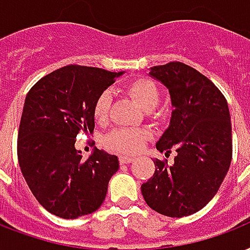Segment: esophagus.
<instances>
[{
    "label": "esophagus",
    "instance_id": "34e87169",
    "mask_svg": "<svg viewBox=\"0 0 250 250\" xmlns=\"http://www.w3.org/2000/svg\"><path fill=\"white\" fill-rule=\"evenodd\" d=\"M119 160H120V163H121V164H129V163H131L133 160H134V158H133V156L121 155L119 158Z\"/></svg>",
    "mask_w": 250,
    "mask_h": 250
}]
</instances>
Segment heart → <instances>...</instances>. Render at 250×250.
Here are the masks:
<instances>
[{
	"mask_svg": "<svg viewBox=\"0 0 250 250\" xmlns=\"http://www.w3.org/2000/svg\"><path fill=\"white\" fill-rule=\"evenodd\" d=\"M127 92L133 96V99L143 111H152L159 104V88L151 79H135L127 84ZM111 100L112 98L109 92H103L96 100L94 116L98 123H103L108 117ZM145 141H146V134L143 131L123 127V129H116L109 133L104 138V145L112 151L120 152V154H133L141 150Z\"/></svg>",
	"mask_w": 250,
	"mask_h": 250,
	"instance_id": "b5f03b06",
	"label": "heart"
}]
</instances>
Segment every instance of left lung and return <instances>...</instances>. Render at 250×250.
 <instances>
[{"mask_svg": "<svg viewBox=\"0 0 250 250\" xmlns=\"http://www.w3.org/2000/svg\"><path fill=\"white\" fill-rule=\"evenodd\" d=\"M150 77L167 87L173 111L156 150L171 154L173 164L154 160L155 173L141 191L146 204L172 218L199 211L223 183L232 159V127L228 104L218 87L183 62L150 69Z\"/></svg>", "mask_w": 250, "mask_h": 250, "instance_id": "obj_1", "label": "left lung"}]
</instances>
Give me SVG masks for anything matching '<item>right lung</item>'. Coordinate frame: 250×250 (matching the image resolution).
<instances>
[{
  "instance_id": "add662e5",
  "label": "right lung",
  "mask_w": 250,
  "mask_h": 250,
  "mask_svg": "<svg viewBox=\"0 0 250 250\" xmlns=\"http://www.w3.org/2000/svg\"><path fill=\"white\" fill-rule=\"evenodd\" d=\"M99 67L67 65L35 83L24 100L18 131V162L42 208L63 219L96 211L105 199L119 159L95 148L83 160L79 131L94 133L99 96L121 77Z\"/></svg>"
}]
</instances>
